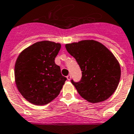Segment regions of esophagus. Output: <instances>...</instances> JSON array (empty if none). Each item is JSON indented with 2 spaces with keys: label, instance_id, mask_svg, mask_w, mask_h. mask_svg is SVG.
<instances>
[{
  "label": "esophagus",
  "instance_id": "1",
  "mask_svg": "<svg viewBox=\"0 0 134 134\" xmlns=\"http://www.w3.org/2000/svg\"><path fill=\"white\" fill-rule=\"evenodd\" d=\"M66 77H67V79H68V81H70V79H71V75H68Z\"/></svg>",
  "mask_w": 134,
  "mask_h": 134
}]
</instances>
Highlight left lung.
Instances as JSON below:
<instances>
[{
    "label": "left lung",
    "mask_w": 134,
    "mask_h": 134,
    "mask_svg": "<svg viewBox=\"0 0 134 134\" xmlns=\"http://www.w3.org/2000/svg\"><path fill=\"white\" fill-rule=\"evenodd\" d=\"M66 48L82 71L79 82L71 80L81 97L92 103L111 97L119 86L121 74L120 64L113 53L93 40L67 44Z\"/></svg>",
    "instance_id": "1"
}]
</instances>
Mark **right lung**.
<instances>
[{"label": "right lung", "mask_w": 134, "mask_h": 134, "mask_svg": "<svg viewBox=\"0 0 134 134\" xmlns=\"http://www.w3.org/2000/svg\"><path fill=\"white\" fill-rule=\"evenodd\" d=\"M59 43L41 41L21 52L14 68L15 84L29 102L43 105L55 99L67 79L61 74L55 58Z\"/></svg>", "instance_id": "add662e5"}]
</instances>
